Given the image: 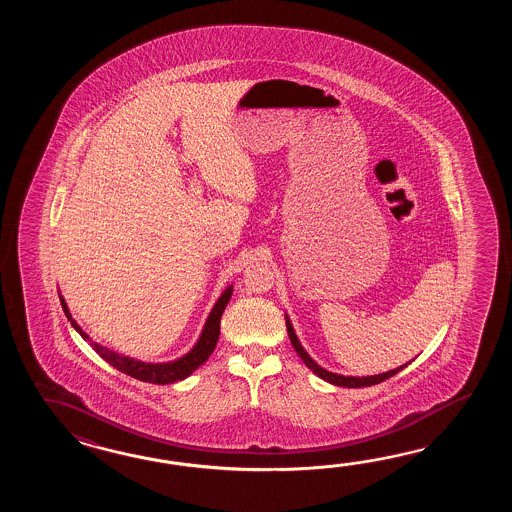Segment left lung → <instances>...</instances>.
<instances>
[{"instance_id": "left-lung-1", "label": "left lung", "mask_w": 512, "mask_h": 512, "mask_svg": "<svg viewBox=\"0 0 512 512\" xmlns=\"http://www.w3.org/2000/svg\"><path fill=\"white\" fill-rule=\"evenodd\" d=\"M285 324H287V333H289V338H291L294 351L300 355V359L304 360L305 366L313 371V373H316L320 379L331 382L335 386H342V388H366V386H373V384H379V382L390 379V377L397 375L399 371L408 366V364H404V366H399L395 370L386 371V373H381V375H370V377H344V375H338V373H331V371L324 370L322 366H318L315 360L307 355V351L302 348L300 340L294 335L293 324H291L289 318H285Z\"/></svg>"}]
</instances>
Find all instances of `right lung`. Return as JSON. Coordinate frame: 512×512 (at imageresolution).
<instances>
[{
	"label": "right lung",
	"instance_id": "right-lung-1",
	"mask_svg": "<svg viewBox=\"0 0 512 512\" xmlns=\"http://www.w3.org/2000/svg\"><path fill=\"white\" fill-rule=\"evenodd\" d=\"M230 296H232V285L225 289V293L219 296L218 302L214 305V309L210 311L207 318V324L203 327V333L197 340L196 346L186 353L185 357L174 360V362H164V364H152V362H141V360L130 359L119 355L111 349L100 346L97 342H93L91 338L87 337L86 333L80 329L77 322L73 320V316L67 309L66 300L60 294V304L66 313L67 320L71 322V326L77 329L78 333L82 335L84 340L91 344V348L97 351L102 359L111 364L113 368L130 375L137 381L152 382V384H172V382L183 381L190 373L194 371L205 362V360L212 355V351L216 348L219 338V322H221V315L225 311V307L229 304Z\"/></svg>",
	"mask_w": 512,
	"mask_h": 512
}]
</instances>
